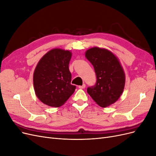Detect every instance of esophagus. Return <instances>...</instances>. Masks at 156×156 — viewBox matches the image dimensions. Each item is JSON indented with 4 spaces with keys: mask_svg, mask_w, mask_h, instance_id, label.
I'll use <instances>...</instances> for the list:
<instances>
[{
    "mask_svg": "<svg viewBox=\"0 0 156 156\" xmlns=\"http://www.w3.org/2000/svg\"><path fill=\"white\" fill-rule=\"evenodd\" d=\"M86 87V84H83L82 86H79V88H81V89H83Z\"/></svg>",
    "mask_w": 156,
    "mask_h": 156,
    "instance_id": "1",
    "label": "esophagus"
}]
</instances>
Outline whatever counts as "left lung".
Returning <instances> with one entry per match:
<instances>
[{"label": "left lung", "instance_id": "8db88e82", "mask_svg": "<svg viewBox=\"0 0 156 156\" xmlns=\"http://www.w3.org/2000/svg\"><path fill=\"white\" fill-rule=\"evenodd\" d=\"M85 57L93 65L97 81L87 92L101 107L115 103L123 93L126 75L116 56L109 50L94 47L85 52Z\"/></svg>", "mask_w": 156, "mask_h": 156}]
</instances>
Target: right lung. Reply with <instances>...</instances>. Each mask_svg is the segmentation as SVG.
<instances>
[{"instance_id": "1", "label": "right lung", "mask_w": 156, "mask_h": 156, "mask_svg": "<svg viewBox=\"0 0 156 156\" xmlns=\"http://www.w3.org/2000/svg\"><path fill=\"white\" fill-rule=\"evenodd\" d=\"M72 52L59 48L50 50L39 60L33 75L36 96L44 104L59 107L75 92L71 84L69 63Z\"/></svg>"}]
</instances>
